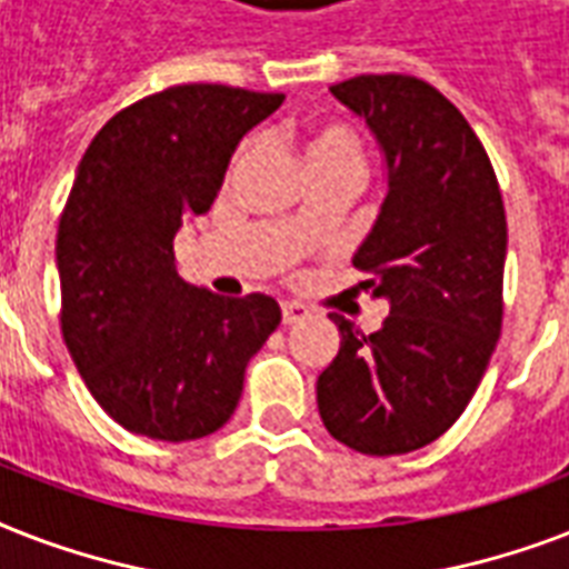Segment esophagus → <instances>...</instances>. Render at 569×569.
<instances>
[{"mask_svg": "<svg viewBox=\"0 0 569 569\" xmlns=\"http://www.w3.org/2000/svg\"><path fill=\"white\" fill-rule=\"evenodd\" d=\"M280 310H283V325H298V321H303L310 316V310L298 301H283L280 303Z\"/></svg>", "mask_w": 569, "mask_h": 569, "instance_id": "1", "label": "esophagus"}]
</instances>
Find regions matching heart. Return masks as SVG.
<instances>
[{
	"mask_svg": "<svg viewBox=\"0 0 569 569\" xmlns=\"http://www.w3.org/2000/svg\"><path fill=\"white\" fill-rule=\"evenodd\" d=\"M301 138L303 156H307V164L316 173V180L328 177V173H348V177L363 180L366 141L351 123H342V120H319V123L303 127ZM250 150H253V141H244L232 153L230 173L239 171L241 164L248 162ZM295 227H298V232H310L316 227V214L301 212L295 218Z\"/></svg>",
	"mask_w": 569,
	"mask_h": 569,
	"instance_id": "obj_1",
	"label": "heart"
}]
</instances>
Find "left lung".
Listing matches in <instances>:
<instances>
[{
    "label": "left lung",
    "mask_w": 569,
    "mask_h": 569,
    "mask_svg": "<svg viewBox=\"0 0 569 569\" xmlns=\"http://www.w3.org/2000/svg\"><path fill=\"white\" fill-rule=\"evenodd\" d=\"M330 93L387 156L389 191L355 268L389 316L363 333L330 312L342 342L319 375V413L348 449L407 455L458 422L499 342L502 191L467 118L425 79L363 73Z\"/></svg>",
    "instance_id": "8db88e82"
}]
</instances>
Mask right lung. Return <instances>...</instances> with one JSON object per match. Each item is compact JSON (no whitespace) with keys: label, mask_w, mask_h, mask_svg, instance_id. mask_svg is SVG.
<instances>
[{"label":"right lung","mask_w":569,"mask_h":569,"mask_svg":"<svg viewBox=\"0 0 569 569\" xmlns=\"http://www.w3.org/2000/svg\"><path fill=\"white\" fill-rule=\"evenodd\" d=\"M283 102L230 84H173L120 109L84 150L58 218L61 333L127 431L200 440L232 416L250 357L280 325L268 295L186 283L173 236L214 203L241 136Z\"/></svg>","instance_id":"obj_1"}]
</instances>
